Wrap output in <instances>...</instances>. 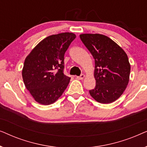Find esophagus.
I'll list each match as a JSON object with an SVG mask.
<instances>
[{
  "instance_id": "1",
  "label": "esophagus",
  "mask_w": 147,
  "mask_h": 147,
  "mask_svg": "<svg viewBox=\"0 0 147 147\" xmlns=\"http://www.w3.org/2000/svg\"><path fill=\"white\" fill-rule=\"evenodd\" d=\"M84 77H85V75H84V74H81L80 76H77L76 78H77L78 80H82L84 79Z\"/></svg>"
}]
</instances>
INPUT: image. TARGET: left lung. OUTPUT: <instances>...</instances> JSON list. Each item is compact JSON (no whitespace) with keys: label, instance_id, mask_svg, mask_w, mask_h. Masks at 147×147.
Returning <instances> with one entry per match:
<instances>
[{"label":"left lung","instance_id":"obj_1","mask_svg":"<svg viewBox=\"0 0 147 147\" xmlns=\"http://www.w3.org/2000/svg\"><path fill=\"white\" fill-rule=\"evenodd\" d=\"M82 43L95 61L96 86L89 92L102 104L112 103L122 95L129 81L130 65L123 49L100 34H82Z\"/></svg>","mask_w":147,"mask_h":147}]
</instances>
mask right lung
Returning <instances> with one entry per match:
<instances>
[{
    "label": "right lung",
    "instance_id": "right-lung-1",
    "mask_svg": "<svg viewBox=\"0 0 147 147\" xmlns=\"http://www.w3.org/2000/svg\"><path fill=\"white\" fill-rule=\"evenodd\" d=\"M76 37L72 33L50 35L26 57L22 71L23 82L38 103L53 104L67 88L71 78L63 73L64 55Z\"/></svg>",
    "mask_w": 147,
    "mask_h": 147
}]
</instances>
